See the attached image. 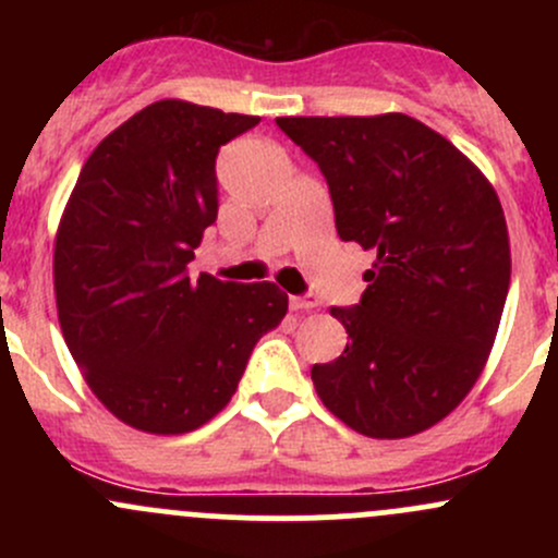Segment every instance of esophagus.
Here are the masks:
<instances>
[{
  "label": "esophagus",
  "instance_id": "1",
  "mask_svg": "<svg viewBox=\"0 0 558 558\" xmlns=\"http://www.w3.org/2000/svg\"><path fill=\"white\" fill-rule=\"evenodd\" d=\"M313 307H318L315 296H311V294L291 296V311H313Z\"/></svg>",
  "mask_w": 558,
  "mask_h": 558
}]
</instances>
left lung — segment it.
I'll list each match as a JSON object with an SVG mask.
<instances>
[{
	"label": "left lung",
	"instance_id": "obj_1",
	"mask_svg": "<svg viewBox=\"0 0 558 558\" xmlns=\"http://www.w3.org/2000/svg\"><path fill=\"white\" fill-rule=\"evenodd\" d=\"M275 121L326 178L340 240L378 253L359 305L329 311L348 345L313 364L315 391L359 435H418L470 393L497 337L510 286L497 191L402 112Z\"/></svg>",
	"mask_w": 558,
	"mask_h": 558
}]
</instances>
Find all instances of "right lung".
<instances>
[{
	"label": "right lung",
	"instance_id": "1",
	"mask_svg": "<svg viewBox=\"0 0 558 558\" xmlns=\"http://www.w3.org/2000/svg\"><path fill=\"white\" fill-rule=\"evenodd\" d=\"M258 116L161 99L110 132L61 216L53 286L66 348L99 402L150 435L221 413L253 345L289 311L275 283L189 275L218 216L216 156Z\"/></svg>",
	"mask_w": 558,
	"mask_h": 558
}]
</instances>
